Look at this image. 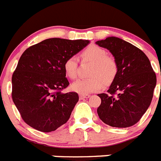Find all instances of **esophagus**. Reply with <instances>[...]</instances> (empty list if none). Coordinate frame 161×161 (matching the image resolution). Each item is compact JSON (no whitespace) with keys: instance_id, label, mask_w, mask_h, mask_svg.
<instances>
[{"instance_id":"esophagus-1","label":"esophagus","mask_w":161,"mask_h":161,"mask_svg":"<svg viewBox=\"0 0 161 161\" xmlns=\"http://www.w3.org/2000/svg\"><path fill=\"white\" fill-rule=\"evenodd\" d=\"M90 96H90L89 94H80V95L79 96V97L80 100H82V99H85V98H89Z\"/></svg>"}]
</instances>
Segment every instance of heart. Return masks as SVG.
I'll list each match as a JSON object with an SVG mask.
<instances>
[{
	"instance_id": "b5f03b06",
	"label": "heart",
	"mask_w": 161,
	"mask_h": 161,
	"mask_svg": "<svg viewBox=\"0 0 161 161\" xmlns=\"http://www.w3.org/2000/svg\"><path fill=\"white\" fill-rule=\"evenodd\" d=\"M83 63H91L89 70L91 77L80 79L71 85L73 91L80 94H88L101 90L114 81L119 70L115 57L108 55L107 51L97 45H91L80 52ZM64 70L70 79H76L79 73V59L76 56H69L64 63Z\"/></svg>"
}]
</instances>
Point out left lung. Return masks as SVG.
I'll return each instance as SVG.
<instances>
[{"mask_svg": "<svg viewBox=\"0 0 161 161\" xmlns=\"http://www.w3.org/2000/svg\"><path fill=\"white\" fill-rule=\"evenodd\" d=\"M118 62V73L106 93L99 94L100 119L108 125L126 128L136 124L150 106L156 75L143 51L117 37L96 42Z\"/></svg>", "mask_w": 161, "mask_h": 161, "instance_id": "8db88e82", "label": "left lung"}]
</instances>
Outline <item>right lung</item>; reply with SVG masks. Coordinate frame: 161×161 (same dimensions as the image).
I'll use <instances>...</instances> for the list:
<instances>
[{
  "label": "right lung",
  "instance_id": "1",
  "mask_svg": "<svg viewBox=\"0 0 161 161\" xmlns=\"http://www.w3.org/2000/svg\"><path fill=\"white\" fill-rule=\"evenodd\" d=\"M89 42L51 38L23 52L11 78V97L28 125L51 132L67 122L79 96L76 92H61L70 84L64 63Z\"/></svg>",
  "mask_w": 161,
  "mask_h": 161
}]
</instances>
